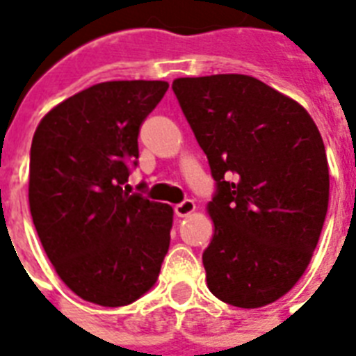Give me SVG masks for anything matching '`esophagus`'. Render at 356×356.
I'll use <instances>...</instances> for the list:
<instances>
[{"label": "esophagus", "instance_id": "obj_1", "mask_svg": "<svg viewBox=\"0 0 356 356\" xmlns=\"http://www.w3.org/2000/svg\"><path fill=\"white\" fill-rule=\"evenodd\" d=\"M194 211H195V203L192 200L181 201V203H179V205H175V209H173V212H175V216L177 218L190 216V214H192Z\"/></svg>", "mask_w": 356, "mask_h": 356}]
</instances>
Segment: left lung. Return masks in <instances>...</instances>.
Listing matches in <instances>:
<instances>
[{
	"instance_id": "8db88e82",
	"label": "left lung",
	"mask_w": 356,
	"mask_h": 356,
	"mask_svg": "<svg viewBox=\"0 0 356 356\" xmlns=\"http://www.w3.org/2000/svg\"><path fill=\"white\" fill-rule=\"evenodd\" d=\"M172 88L216 181L209 290L240 309L273 303L303 275L325 222L320 131L299 103L249 75L183 77Z\"/></svg>"
}]
</instances>
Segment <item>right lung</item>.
<instances>
[{
    "label": "right lung",
    "instance_id": "1",
    "mask_svg": "<svg viewBox=\"0 0 356 356\" xmlns=\"http://www.w3.org/2000/svg\"><path fill=\"white\" fill-rule=\"evenodd\" d=\"M168 86L99 83L49 111L33 136V223L58 277L90 303L136 301L155 284L170 248L172 207L125 188L138 166L140 125Z\"/></svg>",
    "mask_w": 356,
    "mask_h": 356
}]
</instances>
